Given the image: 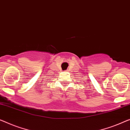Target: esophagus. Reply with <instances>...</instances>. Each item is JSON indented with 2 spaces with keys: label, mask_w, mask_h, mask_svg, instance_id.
<instances>
[{
  "label": "esophagus",
  "mask_w": 130,
  "mask_h": 130,
  "mask_svg": "<svg viewBox=\"0 0 130 130\" xmlns=\"http://www.w3.org/2000/svg\"><path fill=\"white\" fill-rule=\"evenodd\" d=\"M67 71H68L67 70H66V71H65V72H67Z\"/></svg>",
  "instance_id": "esophagus-1"
}]
</instances>
